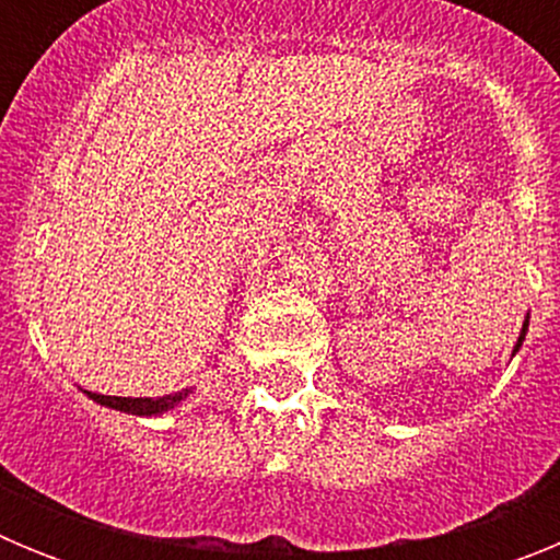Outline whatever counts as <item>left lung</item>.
Returning <instances> with one entry per match:
<instances>
[{
    "instance_id": "obj_1",
    "label": "left lung",
    "mask_w": 560,
    "mask_h": 560,
    "mask_svg": "<svg viewBox=\"0 0 560 560\" xmlns=\"http://www.w3.org/2000/svg\"><path fill=\"white\" fill-rule=\"evenodd\" d=\"M527 325H530V314H527V319H524V325H522V334H518V341H516V348H513V353H518V348H522L524 336H527Z\"/></svg>"
}]
</instances>
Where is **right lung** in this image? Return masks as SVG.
Returning <instances> with one entry per match:
<instances>
[{
    "label": "right lung",
    "instance_id": "1",
    "mask_svg": "<svg viewBox=\"0 0 560 560\" xmlns=\"http://www.w3.org/2000/svg\"><path fill=\"white\" fill-rule=\"evenodd\" d=\"M192 389H182V393L173 395H162V398H117V395H101V393H89L83 389V395L101 404V407L117 409V412H128V415H140V418H156V415H165L171 409H176L182 400H187Z\"/></svg>",
    "mask_w": 560,
    "mask_h": 560
}]
</instances>
